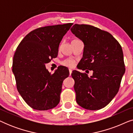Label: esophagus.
I'll list each match as a JSON object with an SVG mask.
<instances>
[{
  "label": "esophagus",
  "instance_id": "34e87169",
  "mask_svg": "<svg viewBox=\"0 0 133 133\" xmlns=\"http://www.w3.org/2000/svg\"><path fill=\"white\" fill-rule=\"evenodd\" d=\"M72 71V70H71V69H69V72H70V76L71 75Z\"/></svg>",
  "mask_w": 133,
  "mask_h": 133
}]
</instances>
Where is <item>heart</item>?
<instances>
[{"label":"heart","instance_id":"heart-1","mask_svg":"<svg viewBox=\"0 0 133 133\" xmlns=\"http://www.w3.org/2000/svg\"><path fill=\"white\" fill-rule=\"evenodd\" d=\"M62 64L68 67H72L75 64V61L72 59H67L63 62Z\"/></svg>","mask_w":133,"mask_h":133}]
</instances>
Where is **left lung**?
Instances as JSON below:
<instances>
[{
  "label": "left lung",
  "mask_w": 133,
  "mask_h": 133,
  "mask_svg": "<svg viewBox=\"0 0 133 133\" xmlns=\"http://www.w3.org/2000/svg\"><path fill=\"white\" fill-rule=\"evenodd\" d=\"M71 31L84 43L78 68L92 71L90 77L72 71L76 102L87 110H100L119 91L125 71L122 49L110 33L91 25L75 24Z\"/></svg>",
  "instance_id": "1"
}]
</instances>
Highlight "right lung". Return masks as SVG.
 Listing matches in <instances>:
<instances>
[{
	"mask_svg": "<svg viewBox=\"0 0 133 133\" xmlns=\"http://www.w3.org/2000/svg\"><path fill=\"white\" fill-rule=\"evenodd\" d=\"M72 25L36 29L23 38L16 49L12 72L17 89L25 102L34 110H50L59 104L63 81L68 77L69 70L62 66L51 74L45 64L57 57L60 43Z\"/></svg>",
	"mask_w": 133,
	"mask_h": 133,
	"instance_id": "right-lung-1",
	"label": "right lung"
}]
</instances>
